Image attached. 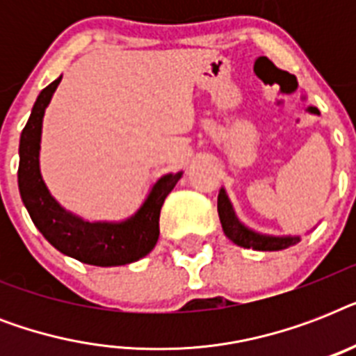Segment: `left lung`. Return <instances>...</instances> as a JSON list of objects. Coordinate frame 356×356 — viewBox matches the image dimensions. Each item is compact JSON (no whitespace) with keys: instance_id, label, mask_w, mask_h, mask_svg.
Here are the masks:
<instances>
[{"instance_id":"8db88e82","label":"left lung","mask_w":356,"mask_h":356,"mask_svg":"<svg viewBox=\"0 0 356 356\" xmlns=\"http://www.w3.org/2000/svg\"><path fill=\"white\" fill-rule=\"evenodd\" d=\"M218 216H220L225 236L240 248L254 249V251H281V249L292 248L301 240V236H298V234L275 236V234H264L248 227L245 223L238 220L225 188L220 190V194H218Z\"/></svg>"}]
</instances>
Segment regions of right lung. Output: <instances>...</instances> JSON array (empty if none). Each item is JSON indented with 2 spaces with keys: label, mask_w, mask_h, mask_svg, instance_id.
<instances>
[{
  "label": "right lung",
  "mask_w": 356,
  "mask_h": 356,
  "mask_svg": "<svg viewBox=\"0 0 356 356\" xmlns=\"http://www.w3.org/2000/svg\"><path fill=\"white\" fill-rule=\"evenodd\" d=\"M60 79L63 75L38 94L19 136L18 188L22 201L36 229L60 253L102 268L136 262L155 248L161 233L162 203L183 177V172L156 179L136 212L120 222H90L64 209L53 197L40 173L42 122Z\"/></svg>",
  "instance_id": "1"
}]
</instances>
